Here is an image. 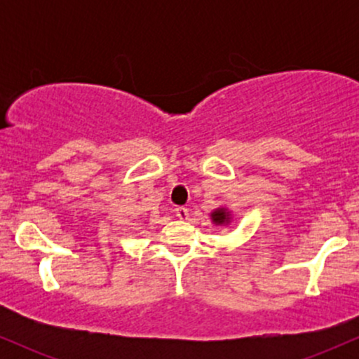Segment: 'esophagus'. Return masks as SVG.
Returning a JSON list of instances; mask_svg holds the SVG:
<instances>
[{
	"mask_svg": "<svg viewBox=\"0 0 359 359\" xmlns=\"http://www.w3.org/2000/svg\"><path fill=\"white\" fill-rule=\"evenodd\" d=\"M175 214H177V217H179V219H187V217H189L187 208H184V205H177Z\"/></svg>",
	"mask_w": 359,
	"mask_h": 359,
	"instance_id": "esophagus-1",
	"label": "esophagus"
}]
</instances>
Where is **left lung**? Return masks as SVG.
Returning <instances> with one entry per match:
<instances>
[{
  "instance_id": "1",
  "label": "left lung",
  "mask_w": 359,
  "mask_h": 359,
  "mask_svg": "<svg viewBox=\"0 0 359 359\" xmlns=\"http://www.w3.org/2000/svg\"><path fill=\"white\" fill-rule=\"evenodd\" d=\"M211 221L216 226H228L231 222V211L228 208H217L211 212Z\"/></svg>"
}]
</instances>
